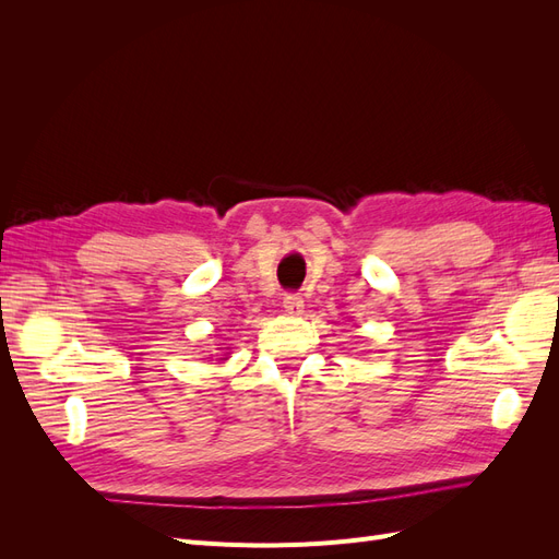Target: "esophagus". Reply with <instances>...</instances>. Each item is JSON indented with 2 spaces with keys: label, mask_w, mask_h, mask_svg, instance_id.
Segmentation results:
<instances>
[{
  "label": "esophagus",
  "mask_w": 559,
  "mask_h": 559,
  "mask_svg": "<svg viewBox=\"0 0 559 559\" xmlns=\"http://www.w3.org/2000/svg\"><path fill=\"white\" fill-rule=\"evenodd\" d=\"M302 308H306V300H302L300 294H286L284 296V310L289 314H302Z\"/></svg>",
  "instance_id": "esophagus-1"
}]
</instances>
